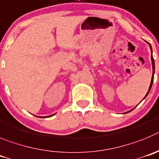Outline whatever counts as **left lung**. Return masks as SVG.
Wrapping results in <instances>:
<instances>
[{"label":"left lung","mask_w":159,"mask_h":159,"mask_svg":"<svg viewBox=\"0 0 159 159\" xmlns=\"http://www.w3.org/2000/svg\"><path fill=\"white\" fill-rule=\"evenodd\" d=\"M150 45V44H149ZM150 48H151V53H152V48H151V46L150 45ZM151 62H152V68H153V74H152V78H151V85H150V87H149V89H148V92H147V95L145 96V97H147V95H148V93H149V92H150V90H151V86H152V84H153V81H154V58H153V57H152V55H151ZM145 97H144V98H145ZM143 98V99H144ZM129 111H128V112H129Z\"/></svg>","instance_id":"8db88e82"}]
</instances>
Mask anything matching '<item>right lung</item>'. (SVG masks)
I'll return each instance as SVG.
<instances>
[{"mask_svg": "<svg viewBox=\"0 0 159 159\" xmlns=\"http://www.w3.org/2000/svg\"><path fill=\"white\" fill-rule=\"evenodd\" d=\"M53 116V115H51V116H48V117H51V116ZM46 117H47V116H46Z\"/></svg>", "mask_w": 159, "mask_h": 159, "instance_id": "obj_1", "label": "right lung"}]
</instances>
